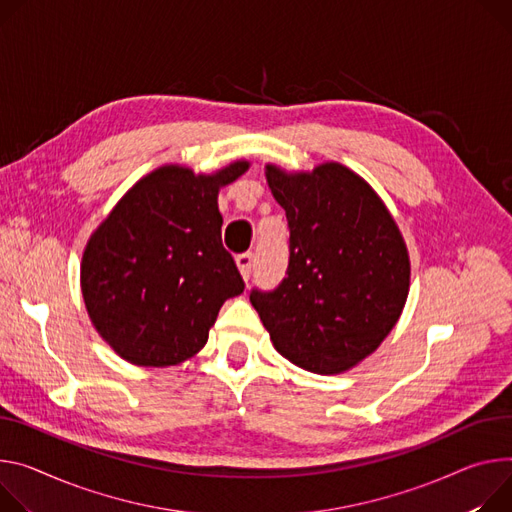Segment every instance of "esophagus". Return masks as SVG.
Returning <instances> with one entry per match:
<instances>
[{
  "instance_id": "1",
  "label": "esophagus",
  "mask_w": 512,
  "mask_h": 512,
  "mask_svg": "<svg viewBox=\"0 0 512 512\" xmlns=\"http://www.w3.org/2000/svg\"><path fill=\"white\" fill-rule=\"evenodd\" d=\"M235 261H237V267H239V271H241V275H243V280L247 282L249 277H251V269H253V263H255V257H253V253H243V255H239Z\"/></svg>"
}]
</instances>
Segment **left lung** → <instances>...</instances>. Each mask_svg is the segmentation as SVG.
<instances>
[{
  "label": "left lung",
  "instance_id": "left-lung-1",
  "mask_svg": "<svg viewBox=\"0 0 512 512\" xmlns=\"http://www.w3.org/2000/svg\"><path fill=\"white\" fill-rule=\"evenodd\" d=\"M290 226L288 277L251 292L273 347L320 376L345 374L396 327L410 290L402 232L371 185L343 163L265 165Z\"/></svg>",
  "mask_w": 512,
  "mask_h": 512
}]
</instances>
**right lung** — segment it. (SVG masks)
I'll list each match as a JSON object with an SVG mask.
<instances>
[{
  "mask_svg": "<svg viewBox=\"0 0 512 512\" xmlns=\"http://www.w3.org/2000/svg\"><path fill=\"white\" fill-rule=\"evenodd\" d=\"M249 167L247 159L212 173L161 165L91 232L81 296L94 329L124 361H188L206 345L220 306L243 294V277L220 239L218 192Z\"/></svg>",
  "mask_w": 512,
  "mask_h": 512,
  "instance_id": "right-lung-1",
  "label": "right lung"
}]
</instances>
